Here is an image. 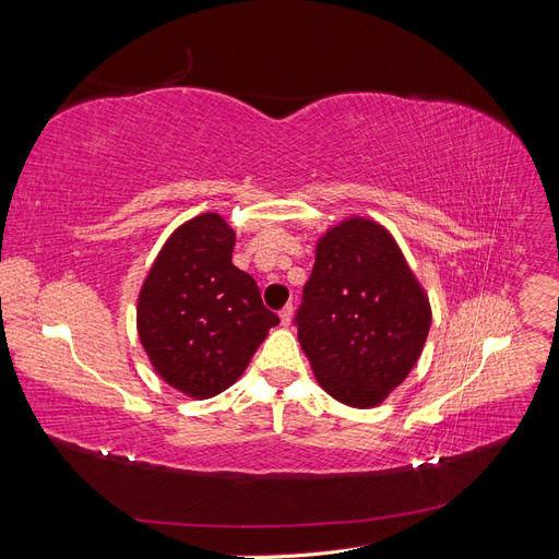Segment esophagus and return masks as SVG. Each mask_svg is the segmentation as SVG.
Listing matches in <instances>:
<instances>
[{"label": "esophagus", "instance_id": "esophagus-1", "mask_svg": "<svg viewBox=\"0 0 559 559\" xmlns=\"http://www.w3.org/2000/svg\"><path fill=\"white\" fill-rule=\"evenodd\" d=\"M280 319H282V326H289L292 319H294V306H286V308L280 312Z\"/></svg>", "mask_w": 559, "mask_h": 559}]
</instances>
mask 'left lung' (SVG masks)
I'll return each instance as SVG.
<instances>
[{
	"label": "left lung",
	"mask_w": 559,
	"mask_h": 559,
	"mask_svg": "<svg viewBox=\"0 0 559 559\" xmlns=\"http://www.w3.org/2000/svg\"><path fill=\"white\" fill-rule=\"evenodd\" d=\"M296 326L317 382L352 408H373L417 364L431 306L392 233L349 216L317 242Z\"/></svg>",
	"instance_id": "obj_1"
}]
</instances>
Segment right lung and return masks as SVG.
Returning <instances> with one entry per match:
<instances>
[{"label":"right lung","mask_w":559,"mask_h":559,"mask_svg":"<svg viewBox=\"0 0 559 559\" xmlns=\"http://www.w3.org/2000/svg\"><path fill=\"white\" fill-rule=\"evenodd\" d=\"M235 230L218 214L181 224L151 265L138 300V331L156 373L193 399L238 380L280 324L257 282L233 265Z\"/></svg>","instance_id":"obj_1"}]
</instances>
